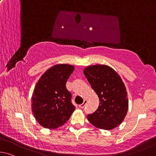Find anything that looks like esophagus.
I'll return each mask as SVG.
<instances>
[{
    "label": "esophagus",
    "mask_w": 156,
    "mask_h": 156,
    "mask_svg": "<svg viewBox=\"0 0 156 156\" xmlns=\"http://www.w3.org/2000/svg\"><path fill=\"white\" fill-rule=\"evenodd\" d=\"M87 102H88V101H87L86 99H85V100L83 101V103H82V104H80V105H79V107H80V108H83L86 106Z\"/></svg>",
    "instance_id": "34e87169"
}]
</instances>
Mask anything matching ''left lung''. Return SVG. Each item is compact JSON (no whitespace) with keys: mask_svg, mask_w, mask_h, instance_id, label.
Here are the masks:
<instances>
[{"mask_svg":"<svg viewBox=\"0 0 156 156\" xmlns=\"http://www.w3.org/2000/svg\"><path fill=\"white\" fill-rule=\"evenodd\" d=\"M83 73L100 101L97 110L87 116L88 120L99 129L116 127L128 110L127 93L121 76L113 68L101 64L89 66Z\"/></svg>","mask_w":156,"mask_h":156,"instance_id":"8db88e82","label":"left lung"}]
</instances>
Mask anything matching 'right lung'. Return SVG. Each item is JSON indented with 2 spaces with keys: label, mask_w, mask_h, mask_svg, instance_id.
<instances>
[{
  "label": "right lung",
  "mask_w": 156,
  "mask_h": 156,
  "mask_svg": "<svg viewBox=\"0 0 156 156\" xmlns=\"http://www.w3.org/2000/svg\"><path fill=\"white\" fill-rule=\"evenodd\" d=\"M73 66L57 64L41 76L31 97V109L38 123L56 129L68 121L75 107L66 83L74 71Z\"/></svg>",
  "instance_id": "add662e5"
}]
</instances>
